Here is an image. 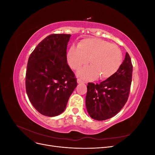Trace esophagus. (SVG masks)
<instances>
[{
	"instance_id": "obj_1",
	"label": "esophagus",
	"mask_w": 155,
	"mask_h": 155,
	"mask_svg": "<svg viewBox=\"0 0 155 155\" xmlns=\"http://www.w3.org/2000/svg\"><path fill=\"white\" fill-rule=\"evenodd\" d=\"M77 81H78V83H85V82H84L83 80H81V79H79V78H78V79Z\"/></svg>"
}]
</instances>
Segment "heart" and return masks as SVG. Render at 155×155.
<instances>
[{
	"label": "heart",
	"instance_id": "1",
	"mask_svg": "<svg viewBox=\"0 0 155 155\" xmlns=\"http://www.w3.org/2000/svg\"><path fill=\"white\" fill-rule=\"evenodd\" d=\"M122 53L118 46L100 38H87L72 46L68 50L67 59L70 67L78 70L89 62L92 64L81 69L79 74L86 79L100 76L109 78L119 70L122 63Z\"/></svg>",
	"mask_w": 155,
	"mask_h": 155
}]
</instances>
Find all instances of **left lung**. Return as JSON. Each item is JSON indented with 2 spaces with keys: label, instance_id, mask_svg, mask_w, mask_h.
Segmentation results:
<instances>
[{
  "label": "left lung",
  "instance_id": "1",
  "mask_svg": "<svg viewBox=\"0 0 155 155\" xmlns=\"http://www.w3.org/2000/svg\"><path fill=\"white\" fill-rule=\"evenodd\" d=\"M133 64L127 52L116 74L99 84L88 83L86 107L92 118L105 120L118 114L128 100L132 82Z\"/></svg>",
  "mask_w": 155,
  "mask_h": 155
}]
</instances>
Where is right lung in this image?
<instances>
[{"mask_svg": "<svg viewBox=\"0 0 155 155\" xmlns=\"http://www.w3.org/2000/svg\"><path fill=\"white\" fill-rule=\"evenodd\" d=\"M71 35L51 34L30 54L26 72V91L35 109L46 116L64 110L77 79L67 63V48Z\"/></svg>", "mask_w": 155, "mask_h": 155, "instance_id": "1", "label": "right lung"}]
</instances>
